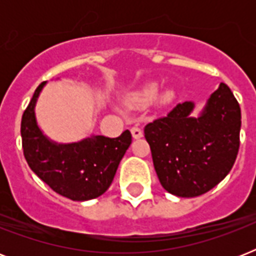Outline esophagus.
I'll use <instances>...</instances> for the list:
<instances>
[{"instance_id":"obj_1","label":"esophagus","mask_w":256,"mask_h":256,"mask_svg":"<svg viewBox=\"0 0 256 256\" xmlns=\"http://www.w3.org/2000/svg\"><path fill=\"white\" fill-rule=\"evenodd\" d=\"M132 138L138 140V138H142V136H144V132H142L138 126H134V128H132Z\"/></svg>"}]
</instances>
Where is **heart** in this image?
<instances>
[{
  "mask_svg": "<svg viewBox=\"0 0 256 256\" xmlns=\"http://www.w3.org/2000/svg\"><path fill=\"white\" fill-rule=\"evenodd\" d=\"M156 92H158V86H156V84H152V85L146 86L142 92L134 94L132 100H130V104H132V106H138V108H140V106H146V104H150V102L156 98ZM172 98H174V92H171V90H168V92L164 94V96H162V100H164V102H170Z\"/></svg>",
  "mask_w": 256,
  "mask_h": 256,
  "instance_id": "obj_1",
  "label": "heart"
}]
</instances>
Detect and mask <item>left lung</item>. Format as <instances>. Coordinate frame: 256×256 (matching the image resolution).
Wrapping results in <instances>:
<instances>
[{
    "label": "left lung",
    "mask_w": 256,
    "mask_h": 256,
    "mask_svg": "<svg viewBox=\"0 0 256 256\" xmlns=\"http://www.w3.org/2000/svg\"><path fill=\"white\" fill-rule=\"evenodd\" d=\"M192 108V102L178 104L144 126L160 184L182 198L204 194L224 179L240 144V108L226 84L211 94L198 118L190 116Z\"/></svg>",
    "instance_id": "obj_1"
}]
</instances>
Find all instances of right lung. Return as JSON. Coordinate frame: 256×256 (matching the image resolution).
<instances>
[{
  "label": "right lung",
  "instance_id": "obj_1",
  "mask_svg": "<svg viewBox=\"0 0 256 256\" xmlns=\"http://www.w3.org/2000/svg\"><path fill=\"white\" fill-rule=\"evenodd\" d=\"M24 112L21 136L24 156L29 168L57 194L72 200L100 196L112 184L118 164L132 144V132L124 130L116 138L92 136L69 144H57L46 138L36 122L34 106L40 92Z\"/></svg>",
  "mask_w": 256,
  "mask_h": 256
}]
</instances>
